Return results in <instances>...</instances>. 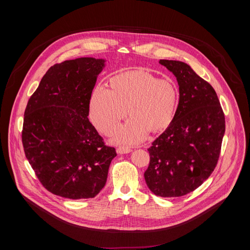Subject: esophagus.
Segmentation results:
<instances>
[{"mask_svg":"<svg viewBox=\"0 0 250 250\" xmlns=\"http://www.w3.org/2000/svg\"><path fill=\"white\" fill-rule=\"evenodd\" d=\"M117 151H118V153H120V154H125V153H129V152L131 151V148L128 147V146H123L118 147Z\"/></svg>","mask_w":250,"mask_h":250,"instance_id":"obj_1","label":"esophagus"}]
</instances>
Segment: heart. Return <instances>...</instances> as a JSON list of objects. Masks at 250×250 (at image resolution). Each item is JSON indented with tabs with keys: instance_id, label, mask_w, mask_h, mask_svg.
<instances>
[{
	"instance_id": "heart-1",
	"label": "heart",
	"mask_w": 250,
	"mask_h": 250,
	"mask_svg": "<svg viewBox=\"0 0 250 250\" xmlns=\"http://www.w3.org/2000/svg\"><path fill=\"white\" fill-rule=\"evenodd\" d=\"M109 86L110 90L96 89L90 100L91 120L103 133L117 129L126 109L131 118L116 133L120 142L139 141L147 131H162L172 123L179 99V90L172 80L133 70L114 76Z\"/></svg>"
}]
</instances>
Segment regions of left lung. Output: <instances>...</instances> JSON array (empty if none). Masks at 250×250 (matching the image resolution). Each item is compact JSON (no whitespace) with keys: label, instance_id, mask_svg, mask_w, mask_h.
<instances>
[{"label":"left lung","instance_id":"8db88e82","mask_svg":"<svg viewBox=\"0 0 250 250\" xmlns=\"http://www.w3.org/2000/svg\"><path fill=\"white\" fill-rule=\"evenodd\" d=\"M175 75L179 104L170 125L147 149L145 179L159 197H181L200 187L215 170L226 130L216 91L186 63L162 59Z\"/></svg>","mask_w":250,"mask_h":250}]
</instances>
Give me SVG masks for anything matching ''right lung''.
<instances>
[{
    "label": "right lung",
    "instance_id": "add662e5",
    "mask_svg": "<svg viewBox=\"0 0 250 250\" xmlns=\"http://www.w3.org/2000/svg\"><path fill=\"white\" fill-rule=\"evenodd\" d=\"M104 59L81 57L51 66L24 111L25 157L42 186L72 200L96 197L117 156L90 123L89 108Z\"/></svg>",
    "mask_w": 250,
    "mask_h": 250
}]
</instances>
